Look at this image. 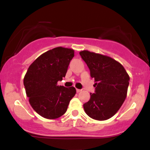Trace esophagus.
<instances>
[{
	"mask_svg": "<svg viewBox=\"0 0 150 150\" xmlns=\"http://www.w3.org/2000/svg\"><path fill=\"white\" fill-rule=\"evenodd\" d=\"M76 91H77V93H79V92H80L81 91H82V89H76Z\"/></svg>",
	"mask_w": 150,
	"mask_h": 150,
	"instance_id": "34e87169",
	"label": "esophagus"
}]
</instances>
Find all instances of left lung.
Here are the masks:
<instances>
[{"instance_id": "left-lung-1", "label": "left lung", "mask_w": 150, "mask_h": 150, "mask_svg": "<svg viewBox=\"0 0 150 150\" xmlns=\"http://www.w3.org/2000/svg\"><path fill=\"white\" fill-rule=\"evenodd\" d=\"M94 80V93L83 104L90 118L104 120L111 118L119 110L127 96L130 77L120 63L104 55L88 51L80 52Z\"/></svg>"}]
</instances>
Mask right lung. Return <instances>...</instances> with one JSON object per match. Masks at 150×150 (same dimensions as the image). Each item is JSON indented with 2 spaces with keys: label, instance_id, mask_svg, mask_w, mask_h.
<instances>
[{
  "label": "right lung",
  "instance_id": "add662e5",
  "mask_svg": "<svg viewBox=\"0 0 150 150\" xmlns=\"http://www.w3.org/2000/svg\"><path fill=\"white\" fill-rule=\"evenodd\" d=\"M74 56V50L57 47L41 55L29 67L24 77L27 97L34 111L48 119L63 116L75 96V87L58 86Z\"/></svg>",
  "mask_w": 150,
  "mask_h": 150
}]
</instances>
